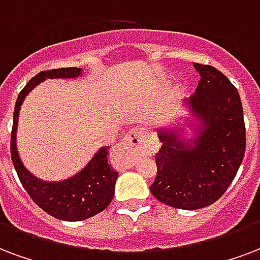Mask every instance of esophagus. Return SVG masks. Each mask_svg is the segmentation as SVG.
<instances>
[{
  "mask_svg": "<svg viewBox=\"0 0 260 260\" xmlns=\"http://www.w3.org/2000/svg\"><path fill=\"white\" fill-rule=\"evenodd\" d=\"M144 139V132L140 128H134L128 132L125 138L118 146V151L125 154V155H135L138 154Z\"/></svg>",
  "mask_w": 260,
  "mask_h": 260,
  "instance_id": "1",
  "label": "esophagus"
}]
</instances>
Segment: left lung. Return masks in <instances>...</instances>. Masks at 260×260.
Wrapping results in <instances>:
<instances>
[{"mask_svg":"<svg viewBox=\"0 0 260 260\" xmlns=\"http://www.w3.org/2000/svg\"><path fill=\"white\" fill-rule=\"evenodd\" d=\"M193 67L201 75L191 98L193 112L206 121V131L193 146L174 134L159 135L154 158L156 176L150 191L168 206L198 210L225 193L245 154V124L239 91L211 65Z\"/></svg>","mask_w":260,"mask_h":260,"instance_id":"left-lung-1","label":"left lung"}]
</instances>
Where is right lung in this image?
Segmentation results:
<instances>
[{"mask_svg":"<svg viewBox=\"0 0 260 260\" xmlns=\"http://www.w3.org/2000/svg\"><path fill=\"white\" fill-rule=\"evenodd\" d=\"M80 68H58L39 72L20 91L13 112L11 156L20 183L43 211L62 221H83L104 211L110 205L118 173L109 165V147L101 148L92 161L75 177L61 183H43L31 176L20 161L16 148V128L20 105L38 83L43 82L46 77H76L80 75Z\"/></svg>","mask_w":260,"mask_h":260,"instance_id":"1","label":"right lung"}]
</instances>
